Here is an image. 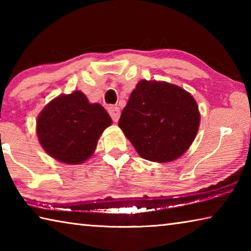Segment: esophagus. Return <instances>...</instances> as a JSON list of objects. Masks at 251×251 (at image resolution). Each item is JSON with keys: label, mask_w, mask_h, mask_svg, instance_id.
<instances>
[{"label": "esophagus", "mask_w": 251, "mask_h": 251, "mask_svg": "<svg viewBox=\"0 0 251 251\" xmlns=\"http://www.w3.org/2000/svg\"><path fill=\"white\" fill-rule=\"evenodd\" d=\"M108 113L110 117L113 118V121L117 123L118 120H120V116H121V109L120 107H117V106H110L108 108Z\"/></svg>", "instance_id": "obj_1"}]
</instances>
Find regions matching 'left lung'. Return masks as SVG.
<instances>
[{"instance_id":"8db88e82","label":"left lung","mask_w":251,"mask_h":251,"mask_svg":"<svg viewBox=\"0 0 251 251\" xmlns=\"http://www.w3.org/2000/svg\"><path fill=\"white\" fill-rule=\"evenodd\" d=\"M201 123L197 101L184 88L139 80L123 109L120 128L144 159L169 163L192 145Z\"/></svg>"}]
</instances>
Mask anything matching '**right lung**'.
I'll return each instance as SVG.
<instances>
[{"instance_id":"1","label":"right lung","mask_w":251,"mask_h":251,"mask_svg":"<svg viewBox=\"0 0 251 251\" xmlns=\"http://www.w3.org/2000/svg\"><path fill=\"white\" fill-rule=\"evenodd\" d=\"M112 118L99 103L92 104L80 91L55 97L36 121L41 146L52 158L69 165L84 163Z\"/></svg>"}]
</instances>
